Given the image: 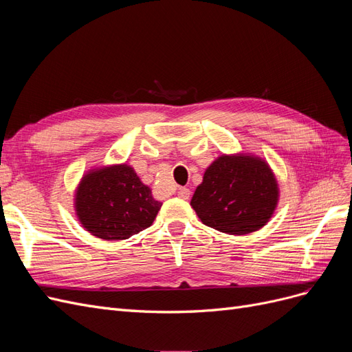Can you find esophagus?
Here are the masks:
<instances>
[{
	"mask_svg": "<svg viewBox=\"0 0 352 352\" xmlns=\"http://www.w3.org/2000/svg\"><path fill=\"white\" fill-rule=\"evenodd\" d=\"M177 197L182 199H188L190 197V190L188 188H179L177 189Z\"/></svg>",
	"mask_w": 352,
	"mask_h": 352,
	"instance_id": "1",
	"label": "esophagus"
}]
</instances>
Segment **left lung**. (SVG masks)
<instances>
[{"label": "left lung", "mask_w": 352, "mask_h": 352, "mask_svg": "<svg viewBox=\"0 0 352 352\" xmlns=\"http://www.w3.org/2000/svg\"><path fill=\"white\" fill-rule=\"evenodd\" d=\"M270 164L251 153L221 154L202 176L190 199L199 220L229 235H248L267 225L279 202Z\"/></svg>", "instance_id": "obj_1"}]
</instances>
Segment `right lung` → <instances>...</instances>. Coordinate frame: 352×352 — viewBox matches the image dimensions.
I'll return each instance as SVG.
<instances>
[{
    "instance_id": "add662e5",
    "label": "right lung",
    "mask_w": 352,
    "mask_h": 352,
    "mask_svg": "<svg viewBox=\"0 0 352 352\" xmlns=\"http://www.w3.org/2000/svg\"><path fill=\"white\" fill-rule=\"evenodd\" d=\"M74 214L104 241H123L150 228L163 202L127 163L88 170L74 189Z\"/></svg>"
}]
</instances>
